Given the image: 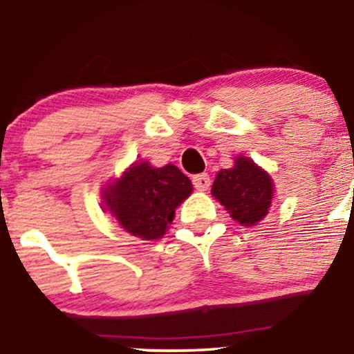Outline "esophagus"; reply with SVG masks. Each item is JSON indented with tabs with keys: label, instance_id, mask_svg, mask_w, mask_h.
Returning <instances> with one entry per match:
<instances>
[{
	"label": "esophagus",
	"instance_id": "obj_1",
	"mask_svg": "<svg viewBox=\"0 0 354 354\" xmlns=\"http://www.w3.org/2000/svg\"><path fill=\"white\" fill-rule=\"evenodd\" d=\"M192 181H194V187L200 192H205L207 188L210 187V178H209V174H205V173L195 174V176L192 178Z\"/></svg>",
	"mask_w": 354,
	"mask_h": 354
}]
</instances>
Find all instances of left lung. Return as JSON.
Returning <instances> with one entry per match:
<instances>
[{
  "instance_id": "obj_1",
  "label": "left lung",
  "mask_w": 354,
  "mask_h": 354,
  "mask_svg": "<svg viewBox=\"0 0 354 354\" xmlns=\"http://www.w3.org/2000/svg\"><path fill=\"white\" fill-rule=\"evenodd\" d=\"M272 194L269 174L246 157H238L231 169H221L212 185L214 197L243 226H255L263 219Z\"/></svg>"
}]
</instances>
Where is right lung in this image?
I'll use <instances>...</instances> for the list:
<instances>
[{"label": "right lung", "instance_id": "obj_1", "mask_svg": "<svg viewBox=\"0 0 354 354\" xmlns=\"http://www.w3.org/2000/svg\"><path fill=\"white\" fill-rule=\"evenodd\" d=\"M192 194V181L176 166L135 164L104 192L108 210L130 234L157 240L166 233L174 209Z\"/></svg>", "mask_w": 354, "mask_h": 354}]
</instances>
